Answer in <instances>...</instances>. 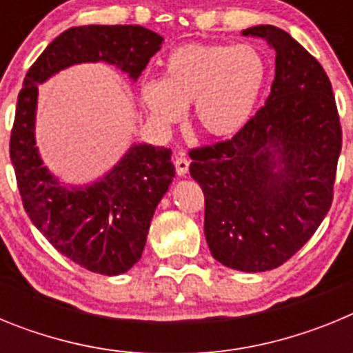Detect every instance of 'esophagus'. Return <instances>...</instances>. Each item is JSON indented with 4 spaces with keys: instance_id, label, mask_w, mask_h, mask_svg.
<instances>
[{
    "instance_id": "1",
    "label": "esophagus",
    "mask_w": 353,
    "mask_h": 353,
    "mask_svg": "<svg viewBox=\"0 0 353 353\" xmlns=\"http://www.w3.org/2000/svg\"><path fill=\"white\" fill-rule=\"evenodd\" d=\"M174 170H176V174L179 176H185L189 173V161H187L185 155L180 154L179 157L174 159Z\"/></svg>"
}]
</instances>
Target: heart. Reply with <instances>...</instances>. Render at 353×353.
<instances>
[{"instance_id": "obj_1", "label": "heart", "mask_w": 353, "mask_h": 353, "mask_svg": "<svg viewBox=\"0 0 353 353\" xmlns=\"http://www.w3.org/2000/svg\"><path fill=\"white\" fill-rule=\"evenodd\" d=\"M267 81V63L251 43H189L166 56L162 77H146L139 99L150 120L173 125L194 105L198 127L230 138L254 114Z\"/></svg>"}]
</instances>
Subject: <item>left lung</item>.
<instances>
[{"label": "left lung", "instance_id": "left-lung-1", "mask_svg": "<svg viewBox=\"0 0 353 353\" xmlns=\"http://www.w3.org/2000/svg\"><path fill=\"white\" fill-rule=\"evenodd\" d=\"M276 52L263 108L232 139L191 150L205 194L212 256L242 272L272 270L311 239L332 203L341 127L325 70L276 26L242 31Z\"/></svg>", "mask_w": 353, "mask_h": 353}]
</instances>
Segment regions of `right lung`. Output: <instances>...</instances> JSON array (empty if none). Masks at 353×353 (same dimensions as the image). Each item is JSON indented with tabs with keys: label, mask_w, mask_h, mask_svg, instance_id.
<instances>
[{
	"label": "right lung",
	"mask_w": 353,
	"mask_h": 353,
	"mask_svg": "<svg viewBox=\"0 0 353 353\" xmlns=\"http://www.w3.org/2000/svg\"><path fill=\"white\" fill-rule=\"evenodd\" d=\"M162 42L161 35L132 24L70 28L31 65L17 99L10 159L24 210L56 251L104 276H120L141 258L155 208L174 179L171 150L132 143L93 182H61L43 166L37 146L39 84L72 65L101 61L136 83Z\"/></svg>",
	"instance_id": "obj_1"
}]
</instances>
